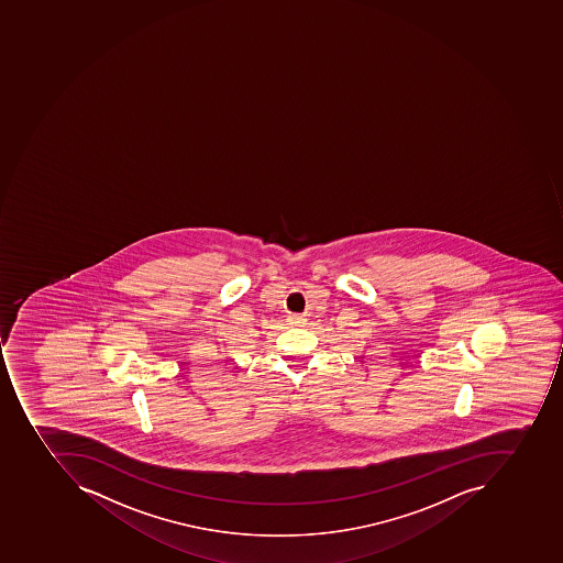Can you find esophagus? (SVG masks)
Returning a JSON list of instances; mask_svg holds the SVG:
<instances>
[{
    "mask_svg": "<svg viewBox=\"0 0 563 563\" xmlns=\"http://www.w3.org/2000/svg\"><path fill=\"white\" fill-rule=\"evenodd\" d=\"M289 324L292 325H303L305 324V317L298 316V313H295V316H289Z\"/></svg>",
    "mask_w": 563,
    "mask_h": 563,
    "instance_id": "1",
    "label": "esophagus"
}]
</instances>
